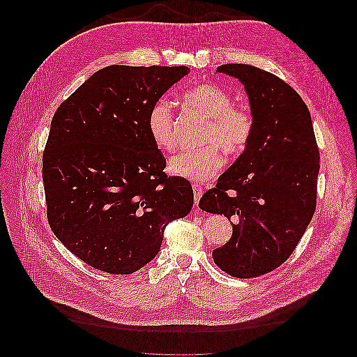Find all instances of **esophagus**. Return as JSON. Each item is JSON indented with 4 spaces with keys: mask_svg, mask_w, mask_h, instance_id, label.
I'll return each mask as SVG.
<instances>
[{
    "mask_svg": "<svg viewBox=\"0 0 357 357\" xmlns=\"http://www.w3.org/2000/svg\"><path fill=\"white\" fill-rule=\"evenodd\" d=\"M193 195H195V211H199V200L202 197V188L197 184L193 185Z\"/></svg>",
    "mask_w": 357,
    "mask_h": 357,
    "instance_id": "1",
    "label": "esophagus"
}]
</instances>
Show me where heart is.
Masks as SVG:
<instances>
[{
    "label": "heart",
    "instance_id": "obj_1",
    "mask_svg": "<svg viewBox=\"0 0 357 357\" xmlns=\"http://www.w3.org/2000/svg\"><path fill=\"white\" fill-rule=\"evenodd\" d=\"M189 109L209 119L205 142H216L228 154H240L251 141L254 121L248 110L232 106V97L215 84H196L181 96ZM146 130L151 141L161 151H173L177 145L174 135L173 107L165 100L151 106L146 116ZM216 144L183 151L168 162V172L193 183L213 178L224 165V155Z\"/></svg>",
    "mask_w": 357,
    "mask_h": 357
}]
</instances>
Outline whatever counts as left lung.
Instances as JSON below:
<instances>
[{"label":"left lung","mask_w":357,"mask_h":357,"mask_svg":"<svg viewBox=\"0 0 357 357\" xmlns=\"http://www.w3.org/2000/svg\"><path fill=\"white\" fill-rule=\"evenodd\" d=\"M216 73L244 86L254 130L199 208L234 219L231 240L213 250L212 257L225 273L248 279L284 263L310 225L319 151L310 110L284 81L245 63H227Z\"/></svg>","instance_id":"left-lung-1"}]
</instances>
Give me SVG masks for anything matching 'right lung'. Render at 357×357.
<instances>
[{
	"instance_id": "obj_1",
	"label": "right lung",
	"mask_w": 357,
	"mask_h": 357,
	"mask_svg": "<svg viewBox=\"0 0 357 357\" xmlns=\"http://www.w3.org/2000/svg\"><path fill=\"white\" fill-rule=\"evenodd\" d=\"M188 66L110 65L59 106L43 152L47 220L89 266L130 275L158 254L164 228L189 215L192 184L167 177L151 141V106Z\"/></svg>"
}]
</instances>
